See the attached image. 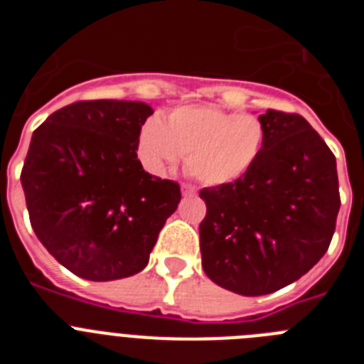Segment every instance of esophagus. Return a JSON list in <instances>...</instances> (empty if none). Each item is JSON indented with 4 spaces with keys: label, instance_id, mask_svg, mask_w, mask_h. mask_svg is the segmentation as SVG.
Returning <instances> with one entry per match:
<instances>
[{
    "label": "esophagus",
    "instance_id": "esophagus-1",
    "mask_svg": "<svg viewBox=\"0 0 364 364\" xmlns=\"http://www.w3.org/2000/svg\"><path fill=\"white\" fill-rule=\"evenodd\" d=\"M182 195L184 197H195L197 195V188L191 184H182Z\"/></svg>",
    "mask_w": 364,
    "mask_h": 364
}]
</instances>
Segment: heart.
<instances>
[{
    "label": "heart",
    "instance_id": "obj_1",
    "mask_svg": "<svg viewBox=\"0 0 364 364\" xmlns=\"http://www.w3.org/2000/svg\"><path fill=\"white\" fill-rule=\"evenodd\" d=\"M264 144V127L253 114L213 105L173 109L151 120L140 134V156L151 173L164 175L186 154V171L198 182L220 186L240 178Z\"/></svg>",
    "mask_w": 364,
    "mask_h": 364
}]
</instances>
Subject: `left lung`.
Listing matches in <instances>:
<instances>
[{"label":"left lung","mask_w":364,"mask_h":364,"mask_svg":"<svg viewBox=\"0 0 364 364\" xmlns=\"http://www.w3.org/2000/svg\"><path fill=\"white\" fill-rule=\"evenodd\" d=\"M264 144L240 178L200 189L202 268L215 284L266 295L326 253L341 208L336 156L297 112L259 117Z\"/></svg>","instance_id":"8db88e82"}]
</instances>
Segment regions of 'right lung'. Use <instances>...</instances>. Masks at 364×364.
I'll return each mask as SVG.
<instances>
[{
	"mask_svg": "<svg viewBox=\"0 0 364 364\" xmlns=\"http://www.w3.org/2000/svg\"><path fill=\"white\" fill-rule=\"evenodd\" d=\"M142 102L80 100L34 131L21 169L31 226L47 252L89 281L131 277L149 262L180 186L138 160Z\"/></svg>",
	"mask_w": 364,
	"mask_h": 364,
	"instance_id": "right-lung-1",
	"label": "right lung"
}]
</instances>
